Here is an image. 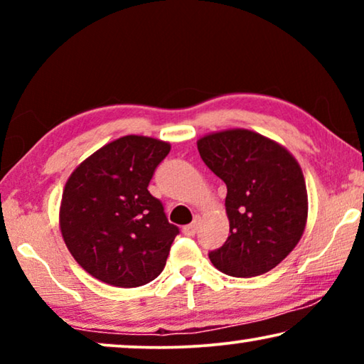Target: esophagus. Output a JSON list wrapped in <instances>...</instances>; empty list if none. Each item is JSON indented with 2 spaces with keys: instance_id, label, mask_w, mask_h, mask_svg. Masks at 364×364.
<instances>
[{
  "instance_id": "1",
  "label": "esophagus",
  "mask_w": 364,
  "mask_h": 364,
  "mask_svg": "<svg viewBox=\"0 0 364 364\" xmlns=\"http://www.w3.org/2000/svg\"><path fill=\"white\" fill-rule=\"evenodd\" d=\"M182 232L186 233V235H188V237L196 235V232H197V220H196V222H192V223H188V225L183 227V228H182Z\"/></svg>"
}]
</instances>
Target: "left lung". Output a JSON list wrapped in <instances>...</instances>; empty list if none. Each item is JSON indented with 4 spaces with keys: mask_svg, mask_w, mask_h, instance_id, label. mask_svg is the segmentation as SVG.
Listing matches in <instances>:
<instances>
[{
    "mask_svg": "<svg viewBox=\"0 0 364 364\" xmlns=\"http://www.w3.org/2000/svg\"><path fill=\"white\" fill-rule=\"evenodd\" d=\"M197 147L227 186L230 235L208 253L213 267L243 278L270 272L296 247L306 225V186L296 159L247 129L208 134Z\"/></svg>",
    "mask_w": 364,
    "mask_h": 364,
    "instance_id": "left-lung-1",
    "label": "left lung"
}]
</instances>
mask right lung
<instances>
[{"label": "right lung", "instance_id": "1", "mask_svg": "<svg viewBox=\"0 0 364 364\" xmlns=\"http://www.w3.org/2000/svg\"><path fill=\"white\" fill-rule=\"evenodd\" d=\"M171 152L164 141L124 136L79 164L63 191L59 227L79 265L112 287L146 285L161 275L178 227L147 191Z\"/></svg>", "mask_w": 364, "mask_h": 364}]
</instances>
